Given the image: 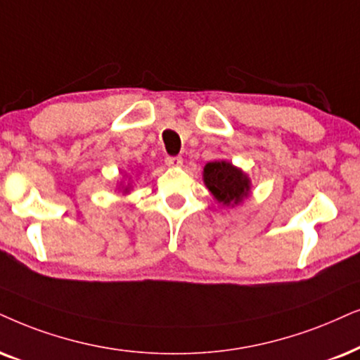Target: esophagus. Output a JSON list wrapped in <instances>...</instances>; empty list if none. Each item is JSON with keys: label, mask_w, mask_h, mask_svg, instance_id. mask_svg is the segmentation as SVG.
I'll use <instances>...</instances> for the list:
<instances>
[{"label": "esophagus", "mask_w": 360, "mask_h": 360, "mask_svg": "<svg viewBox=\"0 0 360 360\" xmlns=\"http://www.w3.org/2000/svg\"><path fill=\"white\" fill-rule=\"evenodd\" d=\"M165 161H166L167 166H181V165H183V158H181V156H167Z\"/></svg>", "instance_id": "1"}]
</instances>
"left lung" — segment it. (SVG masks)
<instances>
[{
  "instance_id": "1",
  "label": "left lung",
  "mask_w": 360,
  "mask_h": 360,
  "mask_svg": "<svg viewBox=\"0 0 360 360\" xmlns=\"http://www.w3.org/2000/svg\"><path fill=\"white\" fill-rule=\"evenodd\" d=\"M204 183L217 201L226 204H239L249 194V179L243 171L231 162H207L204 167Z\"/></svg>"
}]
</instances>
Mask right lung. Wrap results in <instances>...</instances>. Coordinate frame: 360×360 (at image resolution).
Here are the masks:
<instances>
[{
	"label": "right lung",
	"mask_w": 360,
	"mask_h": 360,
	"mask_svg": "<svg viewBox=\"0 0 360 360\" xmlns=\"http://www.w3.org/2000/svg\"><path fill=\"white\" fill-rule=\"evenodd\" d=\"M126 191H127V188H126Z\"/></svg>",
	"instance_id": "obj_1"
}]
</instances>
